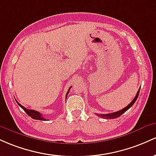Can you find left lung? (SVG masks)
I'll return each mask as SVG.
<instances>
[{"mask_svg": "<svg viewBox=\"0 0 156 156\" xmlns=\"http://www.w3.org/2000/svg\"><path fill=\"white\" fill-rule=\"evenodd\" d=\"M139 91H140V88L139 89V90H138L137 94H136V97L133 99V100L130 104L128 105L127 107H125V108H123V109L120 110V111H116V112H114V113H108V114H97V116L101 117V118L103 119H116V118H118V117H119L121 115L123 114L125 112H126L127 111L128 109H130V108L133 105V104L135 103V101H136V99H137L138 97H139Z\"/></svg>", "mask_w": 156, "mask_h": 156, "instance_id": "left-lung-1", "label": "left lung"}]
</instances>
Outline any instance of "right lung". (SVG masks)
Wrapping results in <instances>:
<instances>
[{"label":"right lung","mask_w":156,"mask_h":156,"mask_svg":"<svg viewBox=\"0 0 156 156\" xmlns=\"http://www.w3.org/2000/svg\"><path fill=\"white\" fill-rule=\"evenodd\" d=\"M71 87H69V90H68L67 94H66V99H67L68 94H69V90H70V89H71ZM17 101V104H18V105L20 106V108H22V109H23V111H25L26 113H27V114L29 115V116L31 117V118H32V119H37V120H42V121H45V120H46V119H45V118H43V117L42 116V114H41V113H39V112H37V111H34V110H29V109H26V108H24L23 106H22L20 104V103L17 102V101Z\"/></svg>","instance_id":"obj_1"}]
</instances>
